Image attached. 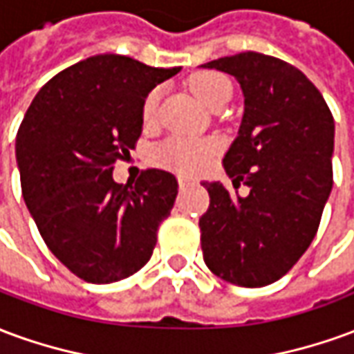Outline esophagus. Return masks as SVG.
I'll use <instances>...</instances> for the list:
<instances>
[{"mask_svg": "<svg viewBox=\"0 0 354 354\" xmlns=\"http://www.w3.org/2000/svg\"><path fill=\"white\" fill-rule=\"evenodd\" d=\"M178 184H180V187L184 189V187L195 185V180H192V178H187V176H178Z\"/></svg>", "mask_w": 354, "mask_h": 354, "instance_id": "obj_1", "label": "esophagus"}]
</instances>
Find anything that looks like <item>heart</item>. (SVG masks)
I'll return each mask as SVG.
<instances>
[{
	"mask_svg": "<svg viewBox=\"0 0 354 354\" xmlns=\"http://www.w3.org/2000/svg\"><path fill=\"white\" fill-rule=\"evenodd\" d=\"M189 88L195 94V98L212 111L230 100L231 93H233L230 80L218 72L195 73L189 80ZM159 98H161L159 88L147 94L146 102H144V119L146 121L153 119L157 113ZM214 153L216 144L210 140L170 138L155 149V159L165 167H170L182 174H197L207 169Z\"/></svg>",
	"mask_w": 354,
	"mask_h": 354,
	"instance_id": "obj_1",
	"label": "heart"
}]
</instances>
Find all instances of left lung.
Returning a JSON list of instances; mask_svg holds the SVG:
<instances>
[{
    "label": "left lung",
    "mask_w": 354,
    "mask_h": 354,
    "mask_svg": "<svg viewBox=\"0 0 354 354\" xmlns=\"http://www.w3.org/2000/svg\"><path fill=\"white\" fill-rule=\"evenodd\" d=\"M239 81L245 113L223 157L233 187L203 182L210 207L201 216L205 263L223 281L258 288L294 267L319 230L332 192L334 117L297 68L261 53L203 64Z\"/></svg>",
    "instance_id": "1"
}]
</instances>
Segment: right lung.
Listing matches in <instances>:
<instances>
[{
	"instance_id": "right-lung-1",
	"label": "right lung",
	"mask_w": 354,
	"mask_h": 354,
	"mask_svg": "<svg viewBox=\"0 0 354 354\" xmlns=\"http://www.w3.org/2000/svg\"><path fill=\"white\" fill-rule=\"evenodd\" d=\"M180 70L96 55L45 83L22 119L17 162L24 203L50 252L83 281L127 279L153 254L176 178L149 169L123 185L111 172L142 134L147 94Z\"/></svg>"
}]
</instances>
